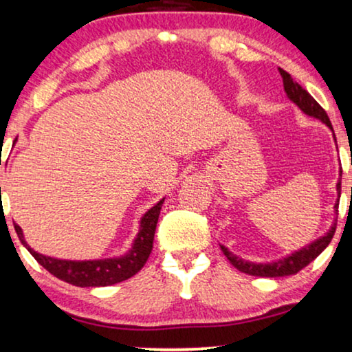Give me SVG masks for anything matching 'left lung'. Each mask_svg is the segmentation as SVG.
Listing matches in <instances>:
<instances>
[{
    "label": "left lung",
    "mask_w": 352,
    "mask_h": 352,
    "mask_svg": "<svg viewBox=\"0 0 352 352\" xmlns=\"http://www.w3.org/2000/svg\"><path fill=\"white\" fill-rule=\"evenodd\" d=\"M279 73L282 76V83H284V91L287 93L290 101L296 102L307 116H311V117H315V119L322 120L323 124H327L328 127L333 130L327 111H324L323 107L310 96L309 91L303 89L302 86L298 85L297 81H294L292 76H290L287 72L282 70V68H279ZM336 189H338V197H340L341 196V181L336 184ZM338 206H340V199H338V202L335 204L336 215H338ZM336 220H338V217L335 219V223H333L331 230H329L327 235L318 238V240H315L314 243H310V245L305 246V248L296 251V253L287 256V258H282V259H279V261H274V263H266V264L250 263V261H245V259L238 258V256H235L233 253H230V251L225 248L223 245H220V248H222L223 254L227 256L228 261L232 263L233 266L238 269V271L245 272V274L258 276V277L292 276V274H297L300 269L309 266V264L314 261L316 256L322 253V251L329 245V241H331V238L336 232Z\"/></svg>",
    "instance_id": "left-lung-1"
}]
</instances>
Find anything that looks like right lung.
<instances>
[{"instance_id": "obj_1", "label": "right lung", "mask_w": 352, "mask_h": 352, "mask_svg": "<svg viewBox=\"0 0 352 352\" xmlns=\"http://www.w3.org/2000/svg\"><path fill=\"white\" fill-rule=\"evenodd\" d=\"M163 202L164 199L142 217L140 232L133 241V246L129 250V253L120 256V258L93 259V261H67V259L50 258V256H43L30 248L24 240L23 230L17 223H14V230L21 243L50 274L68 282V284L78 285V287H106V285L117 284V282H122L135 276L145 266L151 248H153L155 230Z\"/></svg>"}]
</instances>
